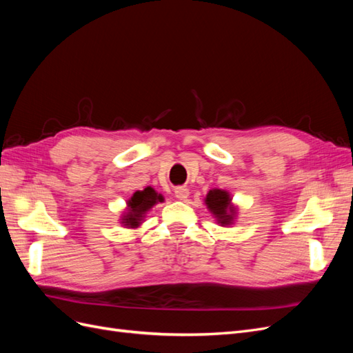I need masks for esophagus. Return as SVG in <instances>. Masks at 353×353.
Listing matches in <instances>:
<instances>
[{
    "label": "esophagus",
    "instance_id": "34e87169",
    "mask_svg": "<svg viewBox=\"0 0 353 353\" xmlns=\"http://www.w3.org/2000/svg\"><path fill=\"white\" fill-rule=\"evenodd\" d=\"M190 196V191L187 187H176L175 188V197L179 200H185Z\"/></svg>",
    "mask_w": 353,
    "mask_h": 353
}]
</instances>
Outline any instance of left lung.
<instances>
[{
    "mask_svg": "<svg viewBox=\"0 0 353 353\" xmlns=\"http://www.w3.org/2000/svg\"><path fill=\"white\" fill-rule=\"evenodd\" d=\"M205 203L208 209L215 215L218 223L221 225H231L234 216H236V208L231 205V199L227 191L223 190H210Z\"/></svg>",
    "mask_w": 353,
    "mask_h": 353,
    "instance_id": "obj_1",
    "label": "left lung"
}]
</instances>
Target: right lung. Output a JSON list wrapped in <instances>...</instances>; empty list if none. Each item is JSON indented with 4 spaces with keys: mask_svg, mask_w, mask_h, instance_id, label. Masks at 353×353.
I'll use <instances>...</instances> for the list:
<instances>
[{
    "mask_svg": "<svg viewBox=\"0 0 353 353\" xmlns=\"http://www.w3.org/2000/svg\"><path fill=\"white\" fill-rule=\"evenodd\" d=\"M159 201H163V196L157 194L152 187H147L143 191H135L134 196L128 200V212L122 218V223L126 228L140 227L145 212L150 210Z\"/></svg>",
    "mask_w": 353,
    "mask_h": 353,
    "instance_id": "right-lung-1",
    "label": "right lung"
}]
</instances>
